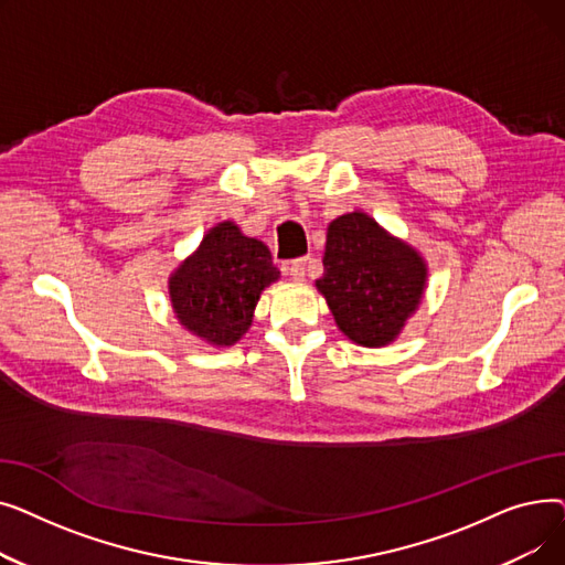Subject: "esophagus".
<instances>
[{
    "instance_id": "esophagus-1",
    "label": "esophagus",
    "mask_w": 565,
    "mask_h": 565,
    "mask_svg": "<svg viewBox=\"0 0 565 565\" xmlns=\"http://www.w3.org/2000/svg\"><path fill=\"white\" fill-rule=\"evenodd\" d=\"M284 273L292 279V281H305L307 275V258H298V260H290L284 265Z\"/></svg>"
}]
</instances>
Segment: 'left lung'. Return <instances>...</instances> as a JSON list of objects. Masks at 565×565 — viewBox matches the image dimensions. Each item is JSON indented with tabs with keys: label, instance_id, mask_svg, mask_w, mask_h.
<instances>
[{
	"label": "left lung",
	"instance_id": "1",
	"mask_svg": "<svg viewBox=\"0 0 565 565\" xmlns=\"http://www.w3.org/2000/svg\"><path fill=\"white\" fill-rule=\"evenodd\" d=\"M322 267L318 292L328 300L337 328L364 348L394 343L428 286L422 252L362 211L330 222Z\"/></svg>",
	"mask_w": 565,
	"mask_h": 565
}]
</instances>
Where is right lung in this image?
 Masks as SVG:
<instances>
[{
	"label": "right lung",
	"mask_w": 565,
	"mask_h": 565,
	"mask_svg": "<svg viewBox=\"0 0 565 565\" xmlns=\"http://www.w3.org/2000/svg\"><path fill=\"white\" fill-rule=\"evenodd\" d=\"M277 279L267 245L226 220L207 228L199 247L173 267L169 302L192 337L231 348L249 332L260 292Z\"/></svg>",
	"instance_id": "add662e5"
}]
</instances>
